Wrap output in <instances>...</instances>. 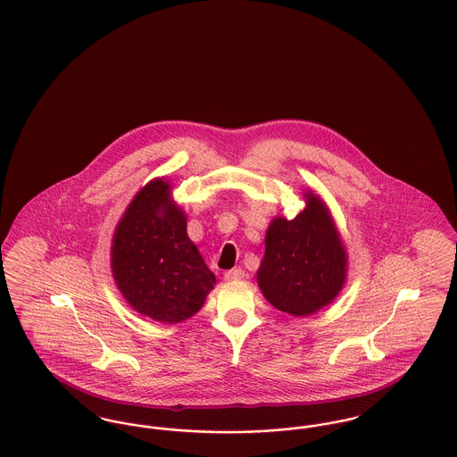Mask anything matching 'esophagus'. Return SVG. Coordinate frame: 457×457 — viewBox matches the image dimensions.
<instances>
[{"label":"esophagus","mask_w":457,"mask_h":457,"mask_svg":"<svg viewBox=\"0 0 457 457\" xmlns=\"http://www.w3.org/2000/svg\"><path fill=\"white\" fill-rule=\"evenodd\" d=\"M245 278V270L243 269H231L224 272V279L226 281H239Z\"/></svg>","instance_id":"1"}]
</instances>
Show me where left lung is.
Here are the masks:
<instances>
[{
    "mask_svg": "<svg viewBox=\"0 0 457 457\" xmlns=\"http://www.w3.org/2000/svg\"><path fill=\"white\" fill-rule=\"evenodd\" d=\"M346 252L326 205L313 194L291 220L274 219L257 279L267 302L304 317L330 303L346 279Z\"/></svg>",
    "mask_w": 457,
    "mask_h": 457,
    "instance_id": "obj_1",
    "label": "left lung"
}]
</instances>
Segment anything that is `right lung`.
I'll return each mask as SVG.
<instances>
[{"mask_svg":"<svg viewBox=\"0 0 457 457\" xmlns=\"http://www.w3.org/2000/svg\"><path fill=\"white\" fill-rule=\"evenodd\" d=\"M111 262L125 300L157 322L176 324L195 315L216 284L162 179L131 200L114 231Z\"/></svg>","mask_w":457,"mask_h":457,"instance_id":"add662e5","label":"right lung"}]
</instances>
